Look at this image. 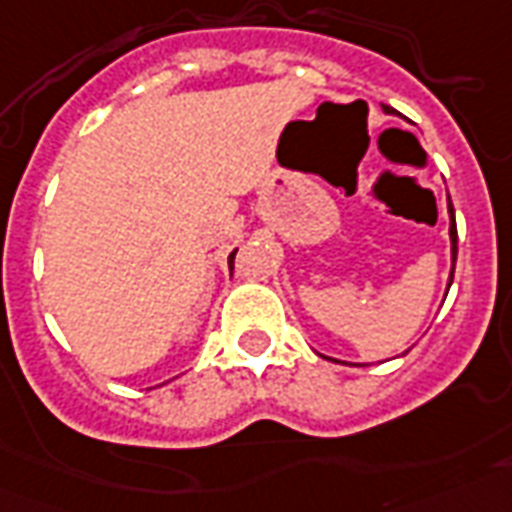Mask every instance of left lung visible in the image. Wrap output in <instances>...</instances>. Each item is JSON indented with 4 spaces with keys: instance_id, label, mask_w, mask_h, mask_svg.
Returning a JSON list of instances; mask_svg holds the SVG:
<instances>
[{
    "instance_id": "1",
    "label": "left lung",
    "mask_w": 512,
    "mask_h": 512,
    "mask_svg": "<svg viewBox=\"0 0 512 512\" xmlns=\"http://www.w3.org/2000/svg\"><path fill=\"white\" fill-rule=\"evenodd\" d=\"M382 109L384 114H395V109H390V106H382ZM446 208H449V240H451V272H449V283H446V293H449L451 283H454V267H457V219H454V205H451V200L446 202ZM406 352H403V355H406Z\"/></svg>"
}]
</instances>
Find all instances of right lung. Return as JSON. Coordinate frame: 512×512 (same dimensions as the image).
<instances>
[{
  "label": "right lung",
  "instance_id": "add662e5",
  "mask_svg": "<svg viewBox=\"0 0 512 512\" xmlns=\"http://www.w3.org/2000/svg\"><path fill=\"white\" fill-rule=\"evenodd\" d=\"M235 253H237V248L232 253H229V269H232V261H235Z\"/></svg>",
  "mask_w": 512,
  "mask_h": 512
}]
</instances>
